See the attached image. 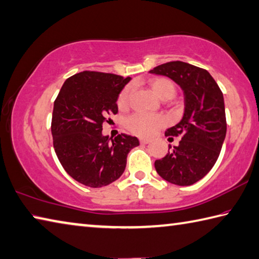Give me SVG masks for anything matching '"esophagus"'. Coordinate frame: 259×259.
Segmentation results:
<instances>
[{
	"label": "esophagus",
	"instance_id": "1",
	"mask_svg": "<svg viewBox=\"0 0 259 259\" xmlns=\"http://www.w3.org/2000/svg\"><path fill=\"white\" fill-rule=\"evenodd\" d=\"M139 142H140V144L146 145V144H148V143L150 142V140H149V139H147V138H140Z\"/></svg>",
	"mask_w": 259,
	"mask_h": 259
}]
</instances>
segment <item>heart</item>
<instances>
[{"instance_id":"heart-1","label":"heart","mask_w":259,"mask_h":259,"mask_svg":"<svg viewBox=\"0 0 259 259\" xmlns=\"http://www.w3.org/2000/svg\"><path fill=\"white\" fill-rule=\"evenodd\" d=\"M149 88L161 100H170L177 92L176 84L172 80L165 77H154L147 81ZM134 95V88L131 84L122 89L117 97V106L120 110H125L129 106L131 98ZM165 124V119L162 115H149L136 113L129 116L125 121V125L131 133L140 136V137H148L154 135L156 131Z\"/></svg>"}]
</instances>
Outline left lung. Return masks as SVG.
Masks as SVG:
<instances>
[{"mask_svg":"<svg viewBox=\"0 0 259 259\" xmlns=\"http://www.w3.org/2000/svg\"><path fill=\"white\" fill-rule=\"evenodd\" d=\"M149 72L171 78L185 94L181 121L165 131L166 137L181 140L155 161V168L173 185H194L214 166L227 135L223 93L207 70L181 61L157 65Z\"/></svg>","mask_w":259,"mask_h":259,"instance_id":"8db88e82","label":"left lung"}]
</instances>
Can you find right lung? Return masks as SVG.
I'll return each mask as SVG.
<instances>
[{
	"label": "right lung",
	"mask_w": 259,
	"mask_h": 259,
	"mask_svg": "<svg viewBox=\"0 0 259 259\" xmlns=\"http://www.w3.org/2000/svg\"><path fill=\"white\" fill-rule=\"evenodd\" d=\"M130 79L79 72L64 81L54 102L51 130L56 156L65 172L84 186L100 188L117 180L129 152L139 145L133 136L102 134L107 116L117 113V97Z\"/></svg>",
	"instance_id": "1"
}]
</instances>
